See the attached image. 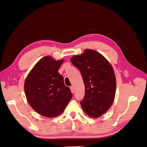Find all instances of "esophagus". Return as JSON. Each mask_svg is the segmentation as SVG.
Here are the masks:
<instances>
[{"label": "esophagus", "instance_id": "34e87169", "mask_svg": "<svg viewBox=\"0 0 147 147\" xmlns=\"http://www.w3.org/2000/svg\"><path fill=\"white\" fill-rule=\"evenodd\" d=\"M70 90H71V92L73 93L74 92V87H73V86H70Z\"/></svg>", "mask_w": 147, "mask_h": 147}]
</instances>
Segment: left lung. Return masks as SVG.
<instances>
[{"mask_svg":"<svg viewBox=\"0 0 147 147\" xmlns=\"http://www.w3.org/2000/svg\"><path fill=\"white\" fill-rule=\"evenodd\" d=\"M70 61L80 71L85 85V96L80 102L83 110L93 118L101 116L109 110L115 96L116 82L112 65L90 49L72 57Z\"/></svg>","mask_w":147,"mask_h":147,"instance_id":"left-lung-1","label":"left lung"}]
</instances>
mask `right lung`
I'll return each mask as SVG.
<instances>
[{"mask_svg": "<svg viewBox=\"0 0 147 147\" xmlns=\"http://www.w3.org/2000/svg\"><path fill=\"white\" fill-rule=\"evenodd\" d=\"M64 60L45 56L39 60L28 74L24 90L28 103L39 114L53 118L65 110L72 98L58 69Z\"/></svg>", "mask_w": 147, "mask_h": 147, "instance_id": "add662e5", "label": "right lung"}]
</instances>
